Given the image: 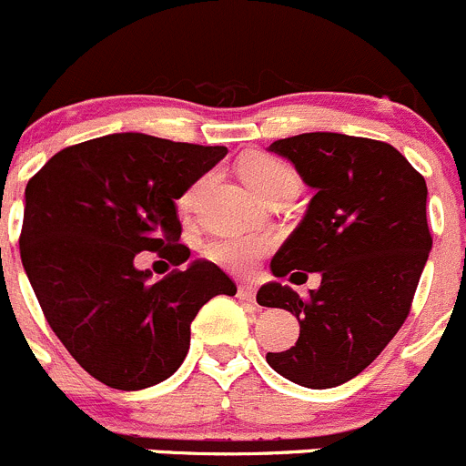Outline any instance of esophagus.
I'll return each instance as SVG.
<instances>
[{
    "mask_svg": "<svg viewBox=\"0 0 466 466\" xmlns=\"http://www.w3.org/2000/svg\"><path fill=\"white\" fill-rule=\"evenodd\" d=\"M255 296H257L255 284H248V282L238 284V298H241V300H246V302H255Z\"/></svg>",
    "mask_w": 466,
    "mask_h": 466,
    "instance_id": "1",
    "label": "esophagus"
}]
</instances>
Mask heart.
I'll return each instance as SVG.
<instances>
[{
	"label": "heart",
	"mask_w": 466,
	"mask_h": 466,
	"mask_svg": "<svg viewBox=\"0 0 466 466\" xmlns=\"http://www.w3.org/2000/svg\"><path fill=\"white\" fill-rule=\"evenodd\" d=\"M241 175L248 187L266 200L282 191H298V177L282 159L268 155H255L241 164ZM209 182V175H202L188 184L179 196L177 205L182 211H193L202 188ZM273 248L268 234L257 232H220L205 243V257L232 273H250L257 261Z\"/></svg>",
	"instance_id": "1"
}]
</instances>
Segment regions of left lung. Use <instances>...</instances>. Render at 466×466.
Here are the masks:
<instances>
[{
    "label": "left lung",
    "mask_w": 466,
    "mask_h": 466,
    "mask_svg": "<svg viewBox=\"0 0 466 466\" xmlns=\"http://www.w3.org/2000/svg\"><path fill=\"white\" fill-rule=\"evenodd\" d=\"M270 152L287 157L316 191L270 270L320 273V287L307 298L279 282L257 291L259 305L300 323L296 346L266 362L296 385L329 390L362 373L408 319L432 248L426 179L373 138L311 132L279 138Z\"/></svg>",
    "instance_id": "1"
}]
</instances>
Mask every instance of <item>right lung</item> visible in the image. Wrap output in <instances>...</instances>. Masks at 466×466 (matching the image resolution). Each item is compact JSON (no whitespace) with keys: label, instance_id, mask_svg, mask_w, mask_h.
<instances>
[{"label":"right lung","instance_id":"right-lung-1","mask_svg":"<svg viewBox=\"0 0 466 466\" xmlns=\"http://www.w3.org/2000/svg\"><path fill=\"white\" fill-rule=\"evenodd\" d=\"M228 147L147 134H108L56 152L25 191L20 257L49 328L95 380L137 391L173 376L191 346V323L237 284L211 261L152 282L143 250L173 266L175 200L214 168Z\"/></svg>","mask_w":466,"mask_h":466}]
</instances>
